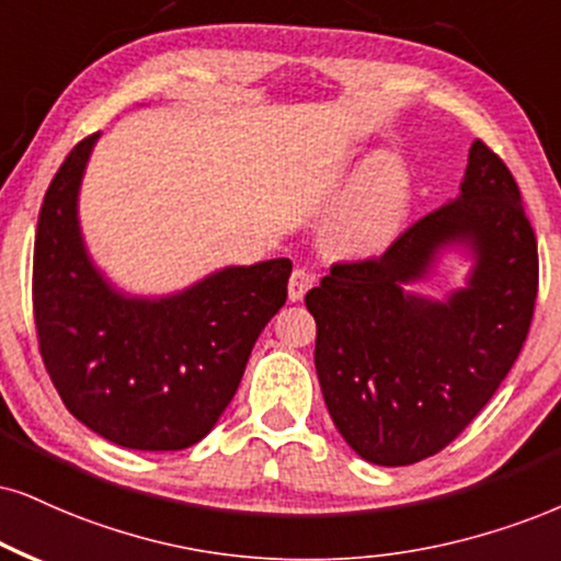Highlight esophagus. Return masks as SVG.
<instances>
[{"label":"esophagus","mask_w":561,"mask_h":561,"mask_svg":"<svg viewBox=\"0 0 561 561\" xmlns=\"http://www.w3.org/2000/svg\"><path fill=\"white\" fill-rule=\"evenodd\" d=\"M312 283H314V275L309 273V270L296 267L294 273H291V280H288V299L301 301L304 294H307L309 288H312Z\"/></svg>","instance_id":"obj_1"}]
</instances>
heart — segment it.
<instances>
[{
  "label": "heart",
  "instance_id": "obj_1",
  "mask_svg": "<svg viewBox=\"0 0 561 561\" xmlns=\"http://www.w3.org/2000/svg\"><path fill=\"white\" fill-rule=\"evenodd\" d=\"M408 205V174L392 158H379L356 179L333 213V239L345 252H375L396 237Z\"/></svg>",
  "mask_w": 561,
  "mask_h": 561
}]
</instances>
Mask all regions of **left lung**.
I'll return each mask as SVG.
<instances>
[{
	"label": "left lung",
	"mask_w": 561,
	"mask_h": 561,
	"mask_svg": "<svg viewBox=\"0 0 561 561\" xmlns=\"http://www.w3.org/2000/svg\"><path fill=\"white\" fill-rule=\"evenodd\" d=\"M474 249L469 288L428 302L402 291L436 249ZM538 296V244L515 176L486 142L468 153L460 197L405 228L379 257L333 262L307 294L314 366L343 439L377 466L445 449L520 356Z\"/></svg>",
	"instance_id": "1"
}]
</instances>
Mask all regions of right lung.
Masks as SVG:
<instances>
[{
    "mask_svg": "<svg viewBox=\"0 0 561 561\" xmlns=\"http://www.w3.org/2000/svg\"><path fill=\"white\" fill-rule=\"evenodd\" d=\"M95 135L48 184L33 244V320L67 411L129 449H184L237 396L265 324L288 296L291 260L226 267L161 301L116 294L90 265L78 190Z\"/></svg>",
    "mask_w": 561,
    "mask_h": 561,
    "instance_id": "obj_1",
    "label": "right lung"
}]
</instances>
